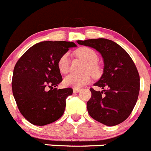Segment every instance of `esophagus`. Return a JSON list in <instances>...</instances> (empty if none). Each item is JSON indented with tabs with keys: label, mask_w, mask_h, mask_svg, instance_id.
<instances>
[{
	"label": "esophagus",
	"mask_w": 151,
	"mask_h": 151,
	"mask_svg": "<svg viewBox=\"0 0 151 151\" xmlns=\"http://www.w3.org/2000/svg\"><path fill=\"white\" fill-rule=\"evenodd\" d=\"M81 89H78V88H74L73 89V92L74 93H78V92H80Z\"/></svg>",
	"instance_id": "1"
}]
</instances>
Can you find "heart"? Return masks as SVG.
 <instances>
[{
	"label": "heart",
	"instance_id": "heart-1",
	"mask_svg": "<svg viewBox=\"0 0 151 151\" xmlns=\"http://www.w3.org/2000/svg\"><path fill=\"white\" fill-rule=\"evenodd\" d=\"M76 54L86 62L84 71L86 73L83 74L70 73L64 78V84L66 86L74 88H81L90 82L91 77L88 72L92 75L96 76L98 73V67L96 65L98 60V55L96 52L89 47H80L76 50ZM57 66L61 73L65 74L69 71L70 59L69 53H65L59 58L57 62Z\"/></svg>",
	"mask_w": 151,
	"mask_h": 151
}]
</instances>
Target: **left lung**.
<instances>
[{
    "mask_svg": "<svg viewBox=\"0 0 151 151\" xmlns=\"http://www.w3.org/2000/svg\"><path fill=\"white\" fill-rule=\"evenodd\" d=\"M77 42L95 48L104 62L103 75L94 84L103 90L90 88L92 96L86 103L88 113L106 126L123 123L135 106L139 92V75L135 64L126 50L111 40L99 38Z\"/></svg>",
    "mask_w": 151,
    "mask_h": 151,
    "instance_id": "8db88e82",
    "label": "left lung"
}]
</instances>
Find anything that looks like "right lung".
<instances>
[{
    "label": "right lung",
    "mask_w": 151,
    "mask_h": 151,
    "mask_svg": "<svg viewBox=\"0 0 151 151\" xmlns=\"http://www.w3.org/2000/svg\"><path fill=\"white\" fill-rule=\"evenodd\" d=\"M73 42L44 41L25 52L14 66L12 87L22 115L31 124L45 126L59 120L73 89H57L62 81L57 62Z\"/></svg>",
    "instance_id": "add662e5"
}]
</instances>
